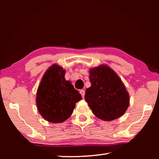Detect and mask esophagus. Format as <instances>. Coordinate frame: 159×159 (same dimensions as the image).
Listing matches in <instances>:
<instances>
[{
  "label": "esophagus",
  "instance_id": "1",
  "mask_svg": "<svg viewBox=\"0 0 159 159\" xmlns=\"http://www.w3.org/2000/svg\"><path fill=\"white\" fill-rule=\"evenodd\" d=\"M80 95H81L82 98H84V96H85V90H80Z\"/></svg>",
  "mask_w": 159,
  "mask_h": 159
}]
</instances>
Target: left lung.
I'll return each mask as SVG.
<instances>
[{"label": "left lung", "instance_id": "obj_1", "mask_svg": "<svg viewBox=\"0 0 159 159\" xmlns=\"http://www.w3.org/2000/svg\"><path fill=\"white\" fill-rule=\"evenodd\" d=\"M91 86L85 99L97 117L110 121L121 116L129 106V95L118 75L107 66L90 70Z\"/></svg>", "mask_w": 159, "mask_h": 159}]
</instances>
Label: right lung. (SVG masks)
Wrapping results in <instances>:
<instances>
[{"instance_id": "1", "label": "right lung", "mask_w": 159, "mask_h": 159, "mask_svg": "<svg viewBox=\"0 0 159 159\" xmlns=\"http://www.w3.org/2000/svg\"><path fill=\"white\" fill-rule=\"evenodd\" d=\"M64 75L65 71L61 67L53 64L45 73L38 88V110L49 122H64L71 116L76 102L82 99Z\"/></svg>"}]
</instances>
